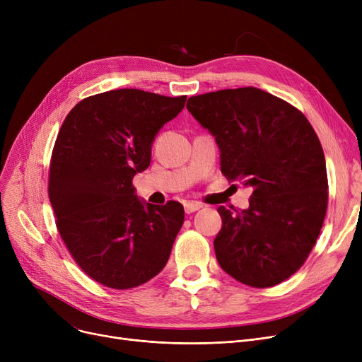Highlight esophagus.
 <instances>
[{
    "label": "esophagus",
    "mask_w": 362,
    "mask_h": 362,
    "mask_svg": "<svg viewBox=\"0 0 362 362\" xmlns=\"http://www.w3.org/2000/svg\"><path fill=\"white\" fill-rule=\"evenodd\" d=\"M201 208H202V205H201L199 202H186V204H185V211H186V214H192V213L201 210Z\"/></svg>",
    "instance_id": "obj_1"
}]
</instances>
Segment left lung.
Instances as JSON below:
<instances>
[{
    "label": "left lung",
    "instance_id": "left-lung-1",
    "mask_svg": "<svg viewBox=\"0 0 362 362\" xmlns=\"http://www.w3.org/2000/svg\"><path fill=\"white\" fill-rule=\"evenodd\" d=\"M186 108L216 138L221 173L252 189L246 210L218 206L220 267L252 288L289 279L310 255L327 210L326 160L313 126L254 86L197 95Z\"/></svg>",
    "mask_w": 362,
    "mask_h": 362
}]
</instances>
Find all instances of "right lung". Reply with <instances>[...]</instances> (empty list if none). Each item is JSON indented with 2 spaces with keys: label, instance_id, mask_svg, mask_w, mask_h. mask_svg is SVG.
<instances>
[{
  "label": "right lung",
  "instance_id": "right-lung-1",
  "mask_svg": "<svg viewBox=\"0 0 362 362\" xmlns=\"http://www.w3.org/2000/svg\"><path fill=\"white\" fill-rule=\"evenodd\" d=\"M185 103L186 95L114 89L76 104L62 124L48 182L57 229L79 267L107 288L141 286L168 261L183 205L144 202L132 180Z\"/></svg>",
  "mask_w": 362,
  "mask_h": 362
}]
</instances>
